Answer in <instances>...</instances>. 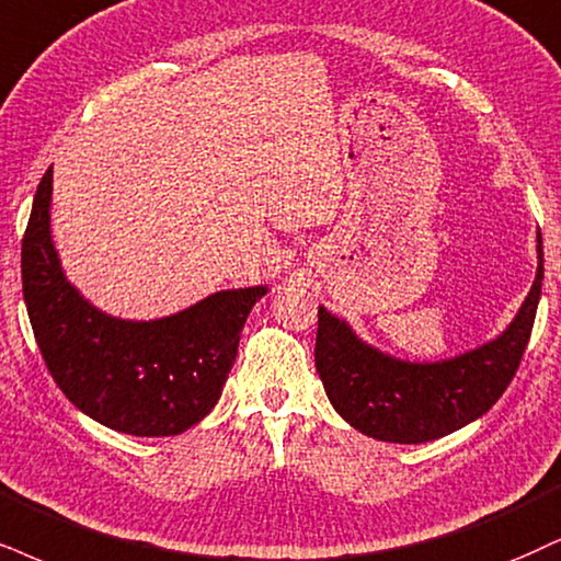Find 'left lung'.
<instances>
[{"label": "left lung", "mask_w": 561, "mask_h": 561, "mask_svg": "<svg viewBox=\"0 0 561 561\" xmlns=\"http://www.w3.org/2000/svg\"><path fill=\"white\" fill-rule=\"evenodd\" d=\"M536 252V280L507 330L445 362L387 356L320 307L314 364L335 411L366 437L398 445L439 439L481 419L513 382L534 330L543 280L541 231Z\"/></svg>", "instance_id": "8db88e82"}]
</instances>
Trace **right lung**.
Instances as JSON below:
<instances>
[{"instance_id":"right-lung-1","label":"right lung","mask_w":561,"mask_h":561,"mask_svg":"<svg viewBox=\"0 0 561 561\" xmlns=\"http://www.w3.org/2000/svg\"><path fill=\"white\" fill-rule=\"evenodd\" d=\"M51 169L23 237V296L54 382L85 416L133 437H174L203 421L237 362L239 335L267 286L210 294L161 320L93 307L61 270L51 241Z\"/></svg>"}]
</instances>
